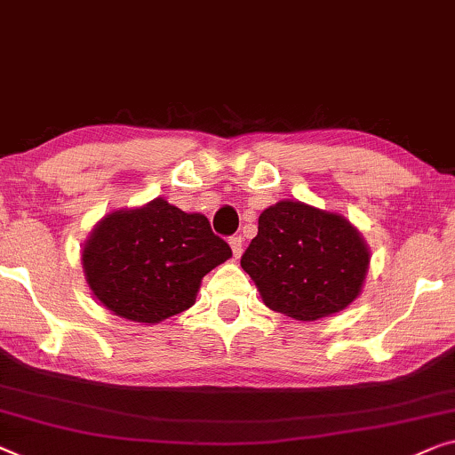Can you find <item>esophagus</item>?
<instances>
[{
  "label": "esophagus",
  "instance_id": "esophagus-1",
  "mask_svg": "<svg viewBox=\"0 0 455 455\" xmlns=\"http://www.w3.org/2000/svg\"><path fill=\"white\" fill-rule=\"evenodd\" d=\"M229 246H232V252H234L235 259H238V256L242 254V238H240V235H232V238H229Z\"/></svg>",
  "mask_w": 455,
  "mask_h": 455
}]
</instances>
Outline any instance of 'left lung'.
Returning <instances> with one entry per match:
<instances>
[{
	"label": "left lung",
	"instance_id": "8db88e82",
	"mask_svg": "<svg viewBox=\"0 0 455 455\" xmlns=\"http://www.w3.org/2000/svg\"><path fill=\"white\" fill-rule=\"evenodd\" d=\"M240 265L265 304L295 320L340 312L363 285L370 252L345 217L281 201L259 217Z\"/></svg>",
	"mask_w": 455,
	"mask_h": 455
}]
</instances>
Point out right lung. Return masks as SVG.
Here are the masks:
<instances>
[{"instance_id":"add662e5","label":"right lung","mask_w":455,"mask_h":455,"mask_svg":"<svg viewBox=\"0 0 455 455\" xmlns=\"http://www.w3.org/2000/svg\"><path fill=\"white\" fill-rule=\"evenodd\" d=\"M232 256L201 213H184L156 199L98 223L82 260L98 299L116 315L156 322L195 304L201 279Z\"/></svg>"}]
</instances>
